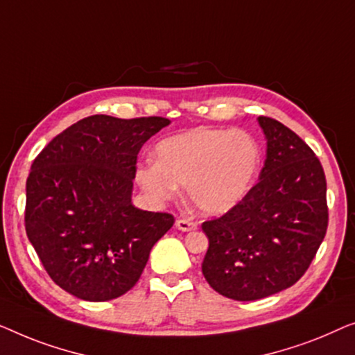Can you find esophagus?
Listing matches in <instances>:
<instances>
[{
  "label": "esophagus",
  "instance_id": "esophagus-1",
  "mask_svg": "<svg viewBox=\"0 0 355 355\" xmlns=\"http://www.w3.org/2000/svg\"><path fill=\"white\" fill-rule=\"evenodd\" d=\"M175 227L180 232H193V230H196V223L187 220V218H178L175 222Z\"/></svg>",
  "mask_w": 355,
  "mask_h": 355
}]
</instances>
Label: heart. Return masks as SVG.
Instances as JSON below:
<instances>
[{"label": "heart", "instance_id": "1", "mask_svg": "<svg viewBox=\"0 0 355 355\" xmlns=\"http://www.w3.org/2000/svg\"><path fill=\"white\" fill-rule=\"evenodd\" d=\"M261 148L246 130L193 128L162 139L156 162L139 164L135 182L153 202L171 201L178 187L204 216H222L251 191Z\"/></svg>", "mask_w": 355, "mask_h": 355}]
</instances>
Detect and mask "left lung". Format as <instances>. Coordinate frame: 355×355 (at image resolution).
I'll return each instance as SVG.
<instances>
[{"label":"left lung","mask_w":355,"mask_h":355,"mask_svg":"<svg viewBox=\"0 0 355 355\" xmlns=\"http://www.w3.org/2000/svg\"><path fill=\"white\" fill-rule=\"evenodd\" d=\"M266 162L236 207L202 223L209 249L202 275L222 296L256 301L293 286L315 257L328 227L327 180L293 130L257 117Z\"/></svg>","instance_id":"8db88e82"}]
</instances>
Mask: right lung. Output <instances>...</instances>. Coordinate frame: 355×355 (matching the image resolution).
I'll return each mask as SVG.
<instances>
[{
  "label": "right lung",
  "instance_id": "obj_1",
  "mask_svg": "<svg viewBox=\"0 0 355 355\" xmlns=\"http://www.w3.org/2000/svg\"><path fill=\"white\" fill-rule=\"evenodd\" d=\"M171 121L89 116L38 154L27 178L26 232L53 282L89 302L111 301L141 277L171 214L132 202L139 149Z\"/></svg>",
  "mask_w": 355,
  "mask_h": 355
}]
</instances>
